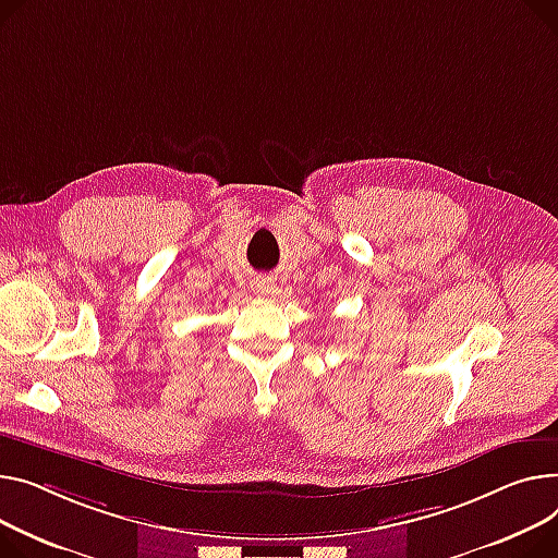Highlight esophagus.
Returning a JSON list of instances; mask_svg holds the SVG:
<instances>
[{
  "instance_id": "esophagus-1",
  "label": "esophagus",
  "mask_w": 558,
  "mask_h": 558,
  "mask_svg": "<svg viewBox=\"0 0 558 558\" xmlns=\"http://www.w3.org/2000/svg\"><path fill=\"white\" fill-rule=\"evenodd\" d=\"M253 291L259 293V295H269V293H276L278 287H276V282L269 280V278H259V280L253 282Z\"/></svg>"
}]
</instances>
